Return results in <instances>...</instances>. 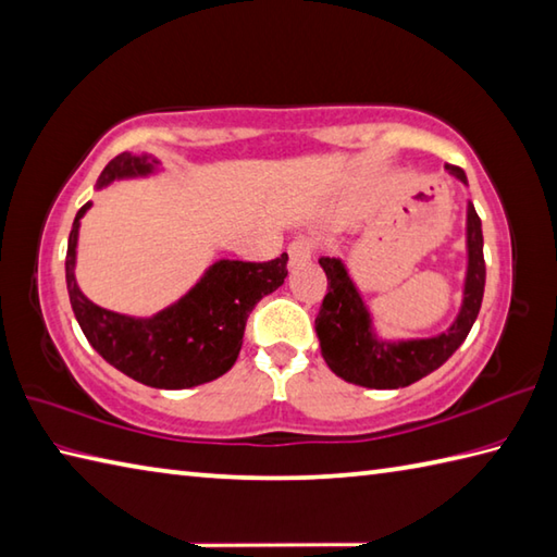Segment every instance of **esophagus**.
<instances>
[{"label": "esophagus", "instance_id": "34e87169", "mask_svg": "<svg viewBox=\"0 0 557 557\" xmlns=\"http://www.w3.org/2000/svg\"><path fill=\"white\" fill-rule=\"evenodd\" d=\"M310 257H312V243H310V239L300 237V239H293V243L288 245L290 267L306 264V261H310Z\"/></svg>", "mask_w": 557, "mask_h": 557}]
</instances>
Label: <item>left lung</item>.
I'll return each mask as SVG.
<instances>
[{"label": "left lung", "mask_w": 557, "mask_h": 557, "mask_svg": "<svg viewBox=\"0 0 557 557\" xmlns=\"http://www.w3.org/2000/svg\"><path fill=\"white\" fill-rule=\"evenodd\" d=\"M448 174L466 184L460 166L446 164ZM468 271L463 288V306L454 324L436 337L387 342L373 332L371 312L366 308L359 288L339 259L322 257L320 267L327 274V296L314 318V332L320 339L322 359L342 381L373 387V391H395L417 383L419 377L444 366L478 320L485 293V257H482V223L475 206L468 203Z\"/></svg>", "instance_id": "8db88e82"}]
</instances>
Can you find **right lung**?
Segmentation results:
<instances>
[{
    "mask_svg": "<svg viewBox=\"0 0 557 557\" xmlns=\"http://www.w3.org/2000/svg\"><path fill=\"white\" fill-rule=\"evenodd\" d=\"M157 164L148 154L123 152L107 164L97 186L148 176ZM89 206L79 208L70 230L65 278L72 310L94 349L133 381L162 391L211 383L233 369L243 349L249 312L288 276V255L271 261L220 259L174 306L152 318H128L99 308L77 286L79 220Z\"/></svg>",
    "mask_w": 557,
    "mask_h": 557,
    "instance_id": "add662e5",
    "label": "right lung"
}]
</instances>
